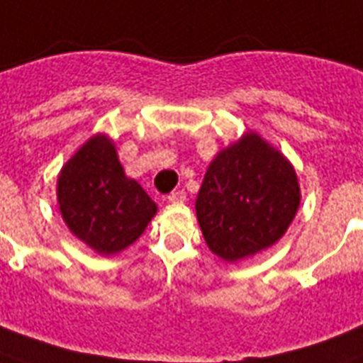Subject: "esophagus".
<instances>
[{
	"label": "esophagus",
	"instance_id": "esophagus-1",
	"mask_svg": "<svg viewBox=\"0 0 363 363\" xmlns=\"http://www.w3.org/2000/svg\"><path fill=\"white\" fill-rule=\"evenodd\" d=\"M167 200H169L171 203H182V201L186 200V192H184V190H175V192H171L169 196H167Z\"/></svg>",
	"mask_w": 363,
	"mask_h": 363
}]
</instances>
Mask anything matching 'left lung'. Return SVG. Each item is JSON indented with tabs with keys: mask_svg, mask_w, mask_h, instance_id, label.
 Instances as JSON below:
<instances>
[{
	"mask_svg": "<svg viewBox=\"0 0 363 363\" xmlns=\"http://www.w3.org/2000/svg\"><path fill=\"white\" fill-rule=\"evenodd\" d=\"M301 203L293 165L257 133L218 152L201 182L196 215L207 247L236 262L270 247Z\"/></svg>",
	"mask_w": 363,
	"mask_h": 363,
	"instance_id": "obj_1",
	"label": "left lung"
}]
</instances>
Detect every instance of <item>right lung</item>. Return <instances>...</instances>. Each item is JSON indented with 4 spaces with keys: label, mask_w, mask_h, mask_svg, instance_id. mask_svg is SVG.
Returning a JSON list of instances; mask_svg holds the SVG:
<instances>
[{
    "label": "right lung",
    "mask_w": 363,
    "mask_h": 363,
    "mask_svg": "<svg viewBox=\"0 0 363 363\" xmlns=\"http://www.w3.org/2000/svg\"><path fill=\"white\" fill-rule=\"evenodd\" d=\"M57 198L72 234L101 255L129 247L157 211L143 186L125 175L106 135L91 137L66 162Z\"/></svg>",
    "instance_id": "1"
}]
</instances>
